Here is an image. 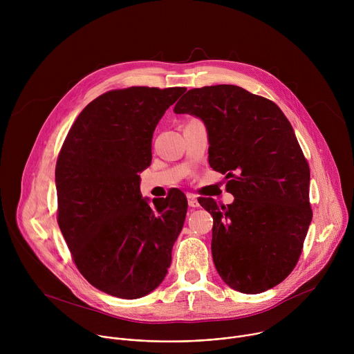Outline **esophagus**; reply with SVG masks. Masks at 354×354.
Instances as JSON below:
<instances>
[{
	"mask_svg": "<svg viewBox=\"0 0 354 354\" xmlns=\"http://www.w3.org/2000/svg\"><path fill=\"white\" fill-rule=\"evenodd\" d=\"M186 197H187V205H189L190 207H198V206H200L197 197H196L193 193H187Z\"/></svg>",
	"mask_w": 354,
	"mask_h": 354,
	"instance_id": "1",
	"label": "esophagus"
}]
</instances>
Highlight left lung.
<instances>
[{"label": "left lung", "instance_id": "obj_1", "mask_svg": "<svg viewBox=\"0 0 354 354\" xmlns=\"http://www.w3.org/2000/svg\"><path fill=\"white\" fill-rule=\"evenodd\" d=\"M174 112L205 123L209 164L225 174L235 197L218 206L205 198L213 216L212 254L231 288L263 292L294 269L313 220L310 167L295 133L272 100L236 85L187 91Z\"/></svg>", "mask_w": 354, "mask_h": 354}]
</instances>
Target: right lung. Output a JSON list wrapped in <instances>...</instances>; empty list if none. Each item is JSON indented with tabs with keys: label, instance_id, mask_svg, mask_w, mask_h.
<instances>
[{
	"label": "right lung",
	"instance_id": "add662e5",
	"mask_svg": "<svg viewBox=\"0 0 354 354\" xmlns=\"http://www.w3.org/2000/svg\"><path fill=\"white\" fill-rule=\"evenodd\" d=\"M185 88L131 86L93 99L78 115L56 165L59 227L81 274L109 295L134 299L154 291L172 262L187 200L140 192L151 141Z\"/></svg>",
	"mask_w": 354,
	"mask_h": 354
}]
</instances>
